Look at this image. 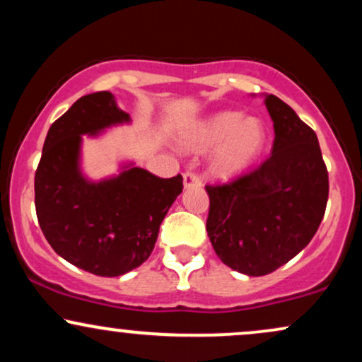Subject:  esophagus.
Masks as SVG:
<instances>
[{"mask_svg": "<svg viewBox=\"0 0 362 362\" xmlns=\"http://www.w3.org/2000/svg\"><path fill=\"white\" fill-rule=\"evenodd\" d=\"M184 185H185V189H190V187H201L202 185L201 177L194 172H185L184 173Z\"/></svg>", "mask_w": 362, "mask_h": 362, "instance_id": "obj_1", "label": "esophagus"}]
</instances>
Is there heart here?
Wrapping results in <instances>:
<instances>
[{
    "label": "heart",
    "mask_w": 362,
    "mask_h": 362,
    "mask_svg": "<svg viewBox=\"0 0 362 362\" xmlns=\"http://www.w3.org/2000/svg\"><path fill=\"white\" fill-rule=\"evenodd\" d=\"M267 131L259 119H247L242 112H219L185 132L184 143L195 151L219 146L214 155L216 172L228 175L252 163L265 146Z\"/></svg>",
    "instance_id": "obj_1"
}]
</instances>
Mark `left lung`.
Listing matches in <instances>:
<instances>
[{
    "instance_id": "obj_1",
    "label": "left lung",
    "mask_w": 362,
    "mask_h": 362,
    "mask_svg": "<svg viewBox=\"0 0 362 362\" xmlns=\"http://www.w3.org/2000/svg\"><path fill=\"white\" fill-rule=\"evenodd\" d=\"M271 156L226 184L206 185V230L223 264L265 276L296 257L317 233L328 199V172L317 134L276 95Z\"/></svg>"
}]
</instances>
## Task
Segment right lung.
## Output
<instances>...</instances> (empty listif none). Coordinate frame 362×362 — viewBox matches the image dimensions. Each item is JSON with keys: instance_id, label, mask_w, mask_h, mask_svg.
I'll return each mask as SVG.
<instances>
[{"instance_id": "right-lung-1", "label": "right lung", "mask_w": 362, "mask_h": 362, "mask_svg": "<svg viewBox=\"0 0 362 362\" xmlns=\"http://www.w3.org/2000/svg\"><path fill=\"white\" fill-rule=\"evenodd\" d=\"M122 122L129 114L110 91L85 95L49 129L35 172L45 240L69 264L102 277L122 276L151 255L160 224L184 189L182 175L160 178L138 167L97 184L81 175V134Z\"/></svg>"}]
</instances>
